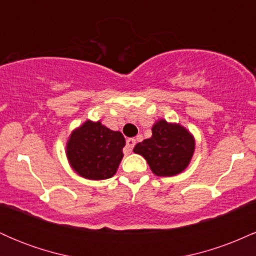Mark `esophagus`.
<instances>
[{
  "mask_svg": "<svg viewBox=\"0 0 256 256\" xmlns=\"http://www.w3.org/2000/svg\"><path fill=\"white\" fill-rule=\"evenodd\" d=\"M134 144H136V140H134V138H128V140H126L125 152H131Z\"/></svg>",
  "mask_w": 256,
  "mask_h": 256,
  "instance_id": "esophagus-1",
  "label": "esophagus"
}]
</instances>
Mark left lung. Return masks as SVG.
<instances>
[{"mask_svg":"<svg viewBox=\"0 0 256 256\" xmlns=\"http://www.w3.org/2000/svg\"><path fill=\"white\" fill-rule=\"evenodd\" d=\"M152 132V137L137 143L134 152L146 158L158 177H173L185 171L195 152V138L192 132L165 119L155 122Z\"/></svg>","mask_w":256,"mask_h":256,"instance_id":"1","label":"left lung"}]
</instances>
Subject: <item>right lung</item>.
Segmentation results:
<instances>
[{"label":"right lung","mask_w":256,"mask_h":256,"mask_svg":"<svg viewBox=\"0 0 256 256\" xmlns=\"http://www.w3.org/2000/svg\"><path fill=\"white\" fill-rule=\"evenodd\" d=\"M125 138L100 122L88 119L74 128L66 143L70 166L80 177L91 180L112 178L124 156Z\"/></svg>","instance_id":"obj_1"}]
</instances>
